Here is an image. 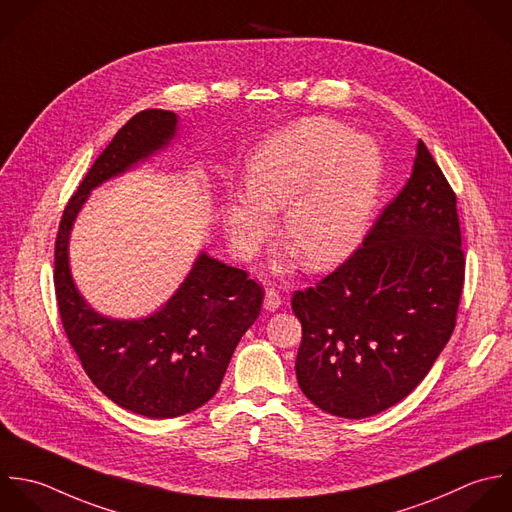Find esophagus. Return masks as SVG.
Returning a JSON list of instances; mask_svg holds the SVG:
<instances>
[{
  "instance_id": "esophagus-1",
  "label": "esophagus",
  "mask_w": 512,
  "mask_h": 512,
  "mask_svg": "<svg viewBox=\"0 0 512 512\" xmlns=\"http://www.w3.org/2000/svg\"><path fill=\"white\" fill-rule=\"evenodd\" d=\"M263 307L267 311H277L281 307V295L275 289H267L265 299H263Z\"/></svg>"
}]
</instances>
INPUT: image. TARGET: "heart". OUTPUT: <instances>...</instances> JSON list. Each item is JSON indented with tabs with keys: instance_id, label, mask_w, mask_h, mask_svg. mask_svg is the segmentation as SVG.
I'll list each match as a JSON object with an SVG mask.
<instances>
[{
	"instance_id": "1",
	"label": "heart",
	"mask_w": 512,
	"mask_h": 512,
	"mask_svg": "<svg viewBox=\"0 0 512 512\" xmlns=\"http://www.w3.org/2000/svg\"><path fill=\"white\" fill-rule=\"evenodd\" d=\"M247 191L225 201V225L239 253L273 231L311 269L341 263L365 235L381 181L375 143L345 125L311 117L273 133L249 159Z\"/></svg>"
}]
</instances>
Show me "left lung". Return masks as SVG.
I'll return each mask as SVG.
<instances>
[{
    "label": "left lung",
    "instance_id": "obj_1",
    "mask_svg": "<svg viewBox=\"0 0 512 512\" xmlns=\"http://www.w3.org/2000/svg\"><path fill=\"white\" fill-rule=\"evenodd\" d=\"M457 195L419 141L413 173L351 257L291 307L297 383L321 411L373 417L403 401L451 339L465 285Z\"/></svg>",
    "mask_w": 512,
    "mask_h": 512
}]
</instances>
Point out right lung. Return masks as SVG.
Masks as SVG:
<instances>
[{"label": "right lung", "instance_id": "add662e5", "mask_svg": "<svg viewBox=\"0 0 512 512\" xmlns=\"http://www.w3.org/2000/svg\"><path fill=\"white\" fill-rule=\"evenodd\" d=\"M175 123L173 111L143 109L115 133L69 197L53 255L61 325L87 377L107 399L149 419L191 413L217 393L239 339L259 317L265 295L247 271L205 253L169 303L141 321L105 319L75 291L67 239L89 189L161 149L173 137Z\"/></svg>", "mask_w": 512, "mask_h": 512}]
</instances>
